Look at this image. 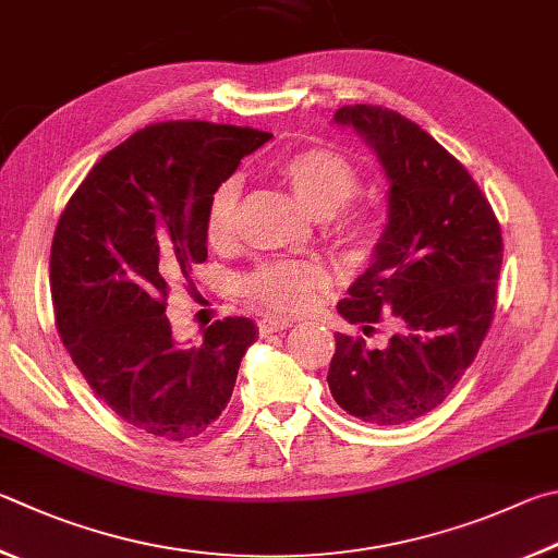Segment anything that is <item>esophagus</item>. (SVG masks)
Segmentation results:
<instances>
[{"label": "esophagus", "mask_w": 558, "mask_h": 558, "mask_svg": "<svg viewBox=\"0 0 558 558\" xmlns=\"http://www.w3.org/2000/svg\"><path fill=\"white\" fill-rule=\"evenodd\" d=\"M288 327H292V322L286 319V317H263V319L258 322L260 337H268V333L282 331V329H288Z\"/></svg>", "instance_id": "1"}]
</instances>
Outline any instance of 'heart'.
Here are the masks:
<instances>
[{
  "mask_svg": "<svg viewBox=\"0 0 558 558\" xmlns=\"http://www.w3.org/2000/svg\"><path fill=\"white\" fill-rule=\"evenodd\" d=\"M280 173L314 215L324 217L333 239L353 248H366L378 236L380 219L368 205H343L359 190V173L339 150L310 146L290 154L280 163ZM241 185L229 178L211 192L205 209V239L209 246L227 248L236 239ZM327 270L317 263L272 260L251 272L244 290L251 300L278 312H300L310 307L314 295L327 286Z\"/></svg>",
  "mask_w": 558,
  "mask_h": 558,
  "instance_id": "heart-1",
  "label": "heart"
}]
</instances>
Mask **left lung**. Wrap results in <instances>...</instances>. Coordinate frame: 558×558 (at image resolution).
Segmentation results:
<instances>
[{
    "label": "left lung",
    "instance_id": "left-lung-1",
    "mask_svg": "<svg viewBox=\"0 0 558 558\" xmlns=\"http://www.w3.org/2000/svg\"><path fill=\"white\" fill-rule=\"evenodd\" d=\"M333 121L376 148L388 175V225L371 268L337 310L366 337L390 322L388 347L337 333L329 390L363 422L392 427L447 400L495 314L502 266L498 217L447 148L385 107L349 105Z\"/></svg>",
    "mask_w": 558,
    "mask_h": 558
}]
</instances>
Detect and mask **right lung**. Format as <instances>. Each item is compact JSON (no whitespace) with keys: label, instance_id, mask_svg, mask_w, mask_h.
Masks as SVG:
<instances>
[{"label":"right lung","instance_id":"add662e5","mask_svg":"<svg viewBox=\"0 0 558 558\" xmlns=\"http://www.w3.org/2000/svg\"><path fill=\"white\" fill-rule=\"evenodd\" d=\"M268 131L160 121L89 170L50 246L56 327L89 388L131 427L166 441L205 432L234 392L258 337L248 317L217 319L199 347L178 343L168 286L207 260L205 209Z\"/></svg>","mask_w":558,"mask_h":558}]
</instances>
